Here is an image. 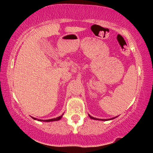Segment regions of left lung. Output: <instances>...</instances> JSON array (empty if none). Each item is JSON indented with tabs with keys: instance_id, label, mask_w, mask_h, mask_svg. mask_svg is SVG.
<instances>
[{
	"instance_id": "8db88e82",
	"label": "left lung",
	"mask_w": 153,
	"mask_h": 153,
	"mask_svg": "<svg viewBox=\"0 0 153 153\" xmlns=\"http://www.w3.org/2000/svg\"><path fill=\"white\" fill-rule=\"evenodd\" d=\"M88 116L90 118H91V119H93V120H113V119L115 118H110V119H98V118H94V117L90 116V115L88 114Z\"/></svg>"
}]
</instances>
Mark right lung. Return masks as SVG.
Returning <instances> with one entry per match:
<instances>
[{
  "mask_svg": "<svg viewBox=\"0 0 153 153\" xmlns=\"http://www.w3.org/2000/svg\"><path fill=\"white\" fill-rule=\"evenodd\" d=\"M62 115H63V114H62ZM62 116H59V117H57V118H56L49 119V120H41V119H39V120H38V119H37V118H33V117H32V118L34 119V120H39V121H44V122H51V121H57V120H60V119H61V118H62Z\"/></svg>",
  "mask_w": 153,
  "mask_h": 153,
  "instance_id": "1",
  "label": "right lung"
}]
</instances>
